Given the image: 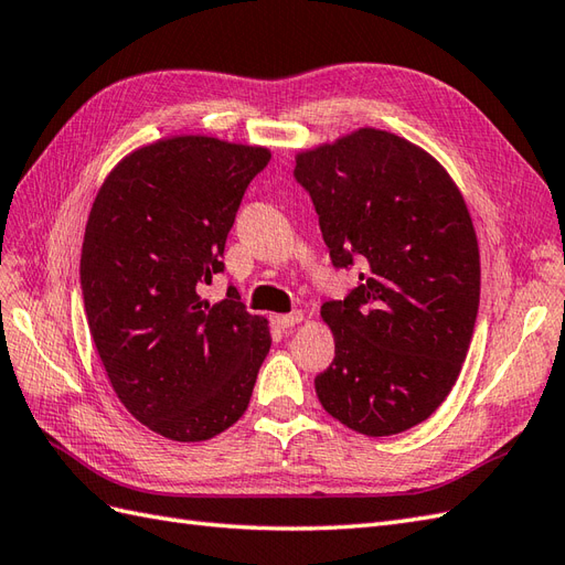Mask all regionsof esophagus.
Masks as SVG:
<instances>
[{
    "label": "esophagus",
    "instance_id": "esophagus-1",
    "mask_svg": "<svg viewBox=\"0 0 565 565\" xmlns=\"http://www.w3.org/2000/svg\"><path fill=\"white\" fill-rule=\"evenodd\" d=\"M302 320H306V312L296 310V312H288V315H277V320H274V322H277V327H281L286 331V329H294Z\"/></svg>",
    "mask_w": 565,
    "mask_h": 565
}]
</instances>
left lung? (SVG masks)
Listing matches in <instances>:
<instances>
[{
    "instance_id": "1",
    "label": "left lung",
    "mask_w": 565,
    "mask_h": 565,
    "mask_svg": "<svg viewBox=\"0 0 565 565\" xmlns=\"http://www.w3.org/2000/svg\"><path fill=\"white\" fill-rule=\"evenodd\" d=\"M334 267L360 284L322 306L337 355L315 377L322 408L365 437L437 411L466 363L480 306V248L462 193L420 145L358 128L296 154Z\"/></svg>"
}]
</instances>
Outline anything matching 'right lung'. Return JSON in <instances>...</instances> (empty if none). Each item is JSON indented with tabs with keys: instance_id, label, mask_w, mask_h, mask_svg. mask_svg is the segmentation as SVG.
<instances>
[{
	"instance_id": "right-lung-1",
	"label": "right lung",
	"mask_w": 565,
	"mask_h": 565,
	"mask_svg": "<svg viewBox=\"0 0 565 565\" xmlns=\"http://www.w3.org/2000/svg\"><path fill=\"white\" fill-rule=\"evenodd\" d=\"M263 145L169 136L126 154L85 224L81 286L114 394L171 441H207L253 396L271 337L234 286L210 302L245 188L269 162Z\"/></svg>"
}]
</instances>
